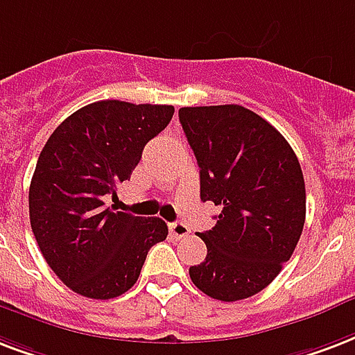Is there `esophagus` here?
Wrapping results in <instances>:
<instances>
[{
  "instance_id": "esophagus-1",
  "label": "esophagus",
  "mask_w": 355,
  "mask_h": 355,
  "mask_svg": "<svg viewBox=\"0 0 355 355\" xmlns=\"http://www.w3.org/2000/svg\"><path fill=\"white\" fill-rule=\"evenodd\" d=\"M169 231H171V234L175 238H186L189 234V227L186 225V223H182V221H175V223H169Z\"/></svg>"
}]
</instances>
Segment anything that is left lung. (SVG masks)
<instances>
[{
  "instance_id": "left-lung-1",
  "label": "left lung",
  "mask_w": 355,
  "mask_h": 355,
  "mask_svg": "<svg viewBox=\"0 0 355 355\" xmlns=\"http://www.w3.org/2000/svg\"><path fill=\"white\" fill-rule=\"evenodd\" d=\"M193 148L201 199L220 207L216 227L197 232L207 259L189 268L193 285L221 302L266 288L296 250L305 223V182L285 137L236 104L180 107Z\"/></svg>"
}]
</instances>
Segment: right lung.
Wrapping results in <instances>:
<instances>
[{
	"label": "right lung",
	"mask_w": 355,
	"mask_h": 355,
	"mask_svg": "<svg viewBox=\"0 0 355 355\" xmlns=\"http://www.w3.org/2000/svg\"><path fill=\"white\" fill-rule=\"evenodd\" d=\"M175 107L100 100L53 130L29 186V220L53 274L93 300L130 291L166 221L105 207L141 159L143 147L166 128Z\"/></svg>",
	"instance_id": "obj_1"
}]
</instances>
